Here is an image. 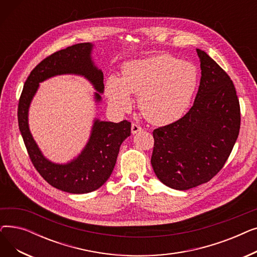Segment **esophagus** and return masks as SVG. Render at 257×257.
<instances>
[{
	"label": "esophagus",
	"instance_id": "obj_1",
	"mask_svg": "<svg viewBox=\"0 0 257 257\" xmlns=\"http://www.w3.org/2000/svg\"><path fill=\"white\" fill-rule=\"evenodd\" d=\"M141 131H143V128H142L140 125H138V124H132V126H131V132H132V134H137V133H139V132H141Z\"/></svg>",
	"mask_w": 257,
	"mask_h": 257
}]
</instances>
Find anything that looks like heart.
<instances>
[{
  "instance_id": "1",
  "label": "heart",
  "mask_w": 257,
  "mask_h": 257,
  "mask_svg": "<svg viewBox=\"0 0 257 257\" xmlns=\"http://www.w3.org/2000/svg\"><path fill=\"white\" fill-rule=\"evenodd\" d=\"M198 83L199 72L192 62L154 55L126 62L121 78H107L105 92L109 105L118 111L131 107L130 94H139L143 115L152 124L167 125L185 114Z\"/></svg>"
}]
</instances>
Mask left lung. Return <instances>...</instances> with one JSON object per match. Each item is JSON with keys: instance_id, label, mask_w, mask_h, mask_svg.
<instances>
[{"instance_id": "8db88e82", "label": "left lung", "mask_w": 257, "mask_h": 257, "mask_svg": "<svg viewBox=\"0 0 257 257\" xmlns=\"http://www.w3.org/2000/svg\"><path fill=\"white\" fill-rule=\"evenodd\" d=\"M197 53L201 80L194 105L178 120L153 131L154 173L179 191L206 183L222 170L240 127L232 80L204 51Z\"/></svg>"}]
</instances>
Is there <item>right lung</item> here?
<instances>
[{"label":"right lung","mask_w":257,"mask_h":257,"mask_svg":"<svg viewBox=\"0 0 257 257\" xmlns=\"http://www.w3.org/2000/svg\"><path fill=\"white\" fill-rule=\"evenodd\" d=\"M90 43L77 44L53 53L39 62L27 78L18 108L19 127L29 157L36 171L49 184L71 194H86L98 190L110 177L116 163L119 147L131 134V123L94 119L91 134L81 154L65 165L51 163L40 152L28 125L30 103L43 81L63 74L84 76L94 89L97 102L104 90L103 73L94 66Z\"/></svg>","instance_id":"add662e5"}]
</instances>
